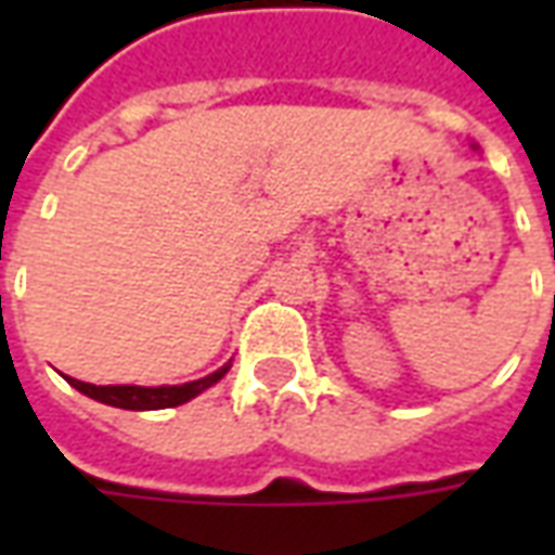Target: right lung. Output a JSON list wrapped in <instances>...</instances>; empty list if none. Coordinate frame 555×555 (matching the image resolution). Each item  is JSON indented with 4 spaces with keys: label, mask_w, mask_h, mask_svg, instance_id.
I'll list each match as a JSON object with an SVG mask.
<instances>
[{
    "label": "right lung",
    "mask_w": 555,
    "mask_h": 555,
    "mask_svg": "<svg viewBox=\"0 0 555 555\" xmlns=\"http://www.w3.org/2000/svg\"><path fill=\"white\" fill-rule=\"evenodd\" d=\"M231 369L222 365L219 372L207 374L202 380H193V384H181V386H94V384H82V380H74L67 377V384L79 389L82 396L94 398L101 404H109V408H121V410H163V408H178V404H186L190 398H195L198 392H205L207 386H214L217 380L225 377V372Z\"/></svg>",
    "instance_id": "right-lung-1"
}]
</instances>
